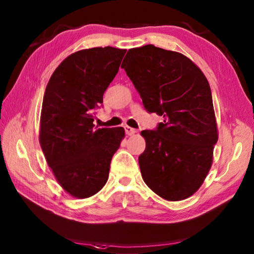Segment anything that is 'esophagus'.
Here are the masks:
<instances>
[{
	"label": "esophagus",
	"mask_w": 254,
	"mask_h": 254,
	"mask_svg": "<svg viewBox=\"0 0 254 254\" xmlns=\"http://www.w3.org/2000/svg\"><path fill=\"white\" fill-rule=\"evenodd\" d=\"M124 130H126V133L127 134V135H133L134 133H136L135 128H133L131 127H127V126L124 127Z\"/></svg>",
	"instance_id": "obj_1"
}]
</instances>
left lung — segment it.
Masks as SVG:
<instances>
[{"label":"left lung","mask_w":254,"mask_h":254,"mask_svg":"<svg viewBox=\"0 0 254 254\" xmlns=\"http://www.w3.org/2000/svg\"><path fill=\"white\" fill-rule=\"evenodd\" d=\"M121 67L145 109L164 118L155 130L141 132L144 182L168 201L191 196L208 174L218 139L206 77L186 56L153 45L128 50Z\"/></svg>","instance_id":"8db88e82"}]
</instances>
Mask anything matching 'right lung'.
Masks as SVG:
<instances>
[{"mask_svg": "<svg viewBox=\"0 0 254 254\" xmlns=\"http://www.w3.org/2000/svg\"><path fill=\"white\" fill-rule=\"evenodd\" d=\"M127 50L91 48L67 57L50 77L42 101L39 141L48 165L72 196L100 191L123 127H95V110Z\"/></svg>", "mask_w": 254, "mask_h": 254, "instance_id": "add662e5", "label": "right lung"}]
</instances>
